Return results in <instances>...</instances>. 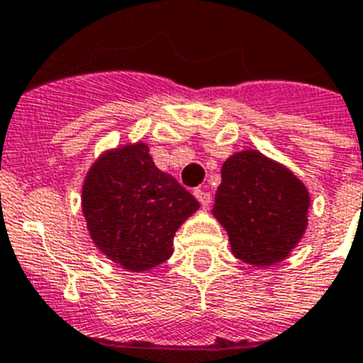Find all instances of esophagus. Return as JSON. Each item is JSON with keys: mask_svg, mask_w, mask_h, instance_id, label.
<instances>
[{"mask_svg": "<svg viewBox=\"0 0 363 363\" xmlns=\"http://www.w3.org/2000/svg\"><path fill=\"white\" fill-rule=\"evenodd\" d=\"M194 195L197 197V201L201 203V206H208V204L212 203V195L208 194L206 190H201V188H197V190L194 191Z\"/></svg>", "mask_w": 363, "mask_h": 363, "instance_id": "esophagus-1", "label": "esophagus"}]
</instances>
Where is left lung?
<instances>
[{
	"label": "left lung",
	"instance_id": "left-lung-1",
	"mask_svg": "<svg viewBox=\"0 0 363 363\" xmlns=\"http://www.w3.org/2000/svg\"><path fill=\"white\" fill-rule=\"evenodd\" d=\"M311 194L292 169L257 150L230 155L220 168L212 213L242 263L286 259L308 226Z\"/></svg>",
	"mask_w": 363,
	"mask_h": 363
}]
</instances>
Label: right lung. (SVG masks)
I'll return each mask as SVG.
<instances>
[{
	"label": "right lung",
	"mask_w": 363,
	"mask_h": 363,
	"mask_svg": "<svg viewBox=\"0 0 363 363\" xmlns=\"http://www.w3.org/2000/svg\"><path fill=\"white\" fill-rule=\"evenodd\" d=\"M201 204L153 162L146 143L102 151L82 184V213L96 250L129 272L168 261L175 232Z\"/></svg>",
	"instance_id": "add662e5"
}]
</instances>
